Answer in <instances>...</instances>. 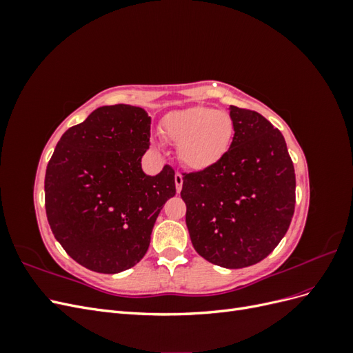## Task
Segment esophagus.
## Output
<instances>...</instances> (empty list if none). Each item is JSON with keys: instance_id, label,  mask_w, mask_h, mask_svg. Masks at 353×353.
Returning <instances> with one entry per match:
<instances>
[{"instance_id": "esophagus-1", "label": "esophagus", "mask_w": 353, "mask_h": 353, "mask_svg": "<svg viewBox=\"0 0 353 353\" xmlns=\"http://www.w3.org/2000/svg\"><path fill=\"white\" fill-rule=\"evenodd\" d=\"M183 183H184V178L179 172L175 175V187H176V193H181V190H183Z\"/></svg>"}]
</instances>
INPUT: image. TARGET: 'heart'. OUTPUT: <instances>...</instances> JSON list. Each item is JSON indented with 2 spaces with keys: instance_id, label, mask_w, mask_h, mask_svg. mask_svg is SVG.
Instances as JSON below:
<instances>
[{
  "instance_id": "obj_1",
  "label": "heart",
  "mask_w": 353,
  "mask_h": 353,
  "mask_svg": "<svg viewBox=\"0 0 353 353\" xmlns=\"http://www.w3.org/2000/svg\"><path fill=\"white\" fill-rule=\"evenodd\" d=\"M160 130L166 140L178 145L181 163L193 170L219 163L234 140L231 116L208 105H191L168 113Z\"/></svg>"
}]
</instances>
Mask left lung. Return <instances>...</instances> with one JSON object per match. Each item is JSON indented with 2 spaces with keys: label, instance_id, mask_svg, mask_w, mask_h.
I'll return each instance as SVG.
<instances>
[{
  "label": "left lung",
  "instance_id": "1",
  "mask_svg": "<svg viewBox=\"0 0 353 353\" xmlns=\"http://www.w3.org/2000/svg\"><path fill=\"white\" fill-rule=\"evenodd\" d=\"M234 140L219 163L184 176L181 197L196 252L222 268L265 259L290 227L296 176L283 134L253 110L230 105Z\"/></svg>",
  "mask_w": 353,
  "mask_h": 353
}]
</instances>
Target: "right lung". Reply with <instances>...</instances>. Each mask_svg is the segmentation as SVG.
Segmentation results:
<instances>
[{
  "mask_svg": "<svg viewBox=\"0 0 353 353\" xmlns=\"http://www.w3.org/2000/svg\"><path fill=\"white\" fill-rule=\"evenodd\" d=\"M152 117L137 105L95 109L61 135L46 172L50 228L73 261L117 274L143 259L154 222L174 197L175 172L144 174Z\"/></svg>",
  "mask_w": 353,
  "mask_h": 353,
  "instance_id": "obj_1",
  "label": "right lung"
}]
</instances>
